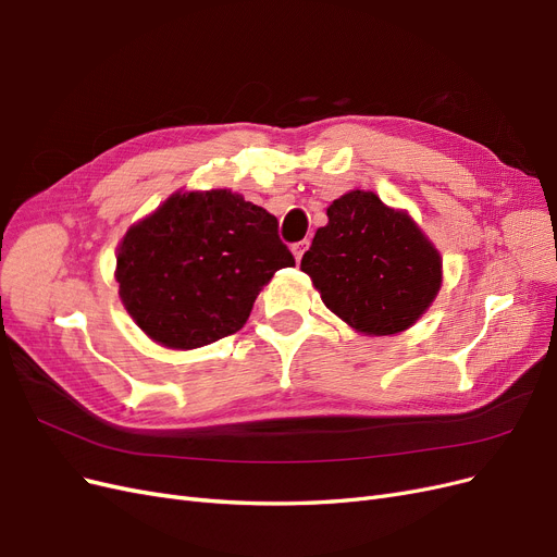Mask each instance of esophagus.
Returning a JSON list of instances; mask_svg holds the SVG:
<instances>
[{
    "label": "esophagus",
    "mask_w": 557,
    "mask_h": 557,
    "mask_svg": "<svg viewBox=\"0 0 557 557\" xmlns=\"http://www.w3.org/2000/svg\"><path fill=\"white\" fill-rule=\"evenodd\" d=\"M307 247H310V240H300V243H294V257H296V261H300L302 259V255L307 252Z\"/></svg>",
    "instance_id": "1"
}]
</instances>
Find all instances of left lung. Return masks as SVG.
Returning <instances> with one entry per match:
<instances>
[{"label": "left lung", "instance_id": "8db88e82", "mask_svg": "<svg viewBox=\"0 0 557 557\" xmlns=\"http://www.w3.org/2000/svg\"><path fill=\"white\" fill-rule=\"evenodd\" d=\"M327 310L367 335L413 325L441 289V257L416 222L354 190L327 206V224L302 255Z\"/></svg>", "mask_w": 557, "mask_h": 557}]
</instances>
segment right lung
Returning a JSON list of instances; mask_svg holds the SVG:
<instances>
[{"label":"right lung","mask_w":557,"mask_h":557,"mask_svg":"<svg viewBox=\"0 0 557 557\" xmlns=\"http://www.w3.org/2000/svg\"><path fill=\"white\" fill-rule=\"evenodd\" d=\"M296 265L277 218L230 190L172 195L131 226L116 257L119 296L151 339L197 348L238 333L261 286Z\"/></svg>","instance_id":"1"}]
</instances>
